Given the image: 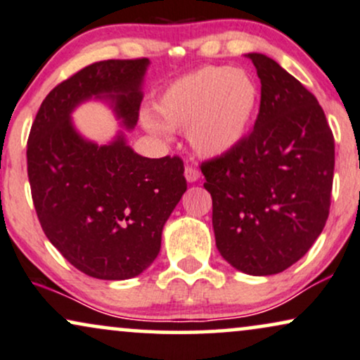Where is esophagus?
I'll list each match as a JSON object with an SVG mask.
<instances>
[{"label": "esophagus", "mask_w": 360, "mask_h": 360, "mask_svg": "<svg viewBox=\"0 0 360 360\" xmlns=\"http://www.w3.org/2000/svg\"><path fill=\"white\" fill-rule=\"evenodd\" d=\"M184 177H186V181H188V183H195V181L201 177V174H199V171L194 169V167H186Z\"/></svg>", "instance_id": "esophagus-1"}]
</instances>
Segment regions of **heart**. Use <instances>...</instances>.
Listing matches in <instances>:
<instances>
[{
  "label": "heart",
  "mask_w": 360,
  "mask_h": 360,
  "mask_svg": "<svg viewBox=\"0 0 360 360\" xmlns=\"http://www.w3.org/2000/svg\"><path fill=\"white\" fill-rule=\"evenodd\" d=\"M261 103L256 79L244 70L206 66L172 81L158 98L156 117L143 115L141 122L154 136L167 129L186 131L193 151L216 159L238 149L251 133Z\"/></svg>",
  "instance_id": "obj_1"
}]
</instances>
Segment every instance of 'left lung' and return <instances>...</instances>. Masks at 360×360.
Masks as SVG:
<instances>
[{"mask_svg": "<svg viewBox=\"0 0 360 360\" xmlns=\"http://www.w3.org/2000/svg\"><path fill=\"white\" fill-rule=\"evenodd\" d=\"M261 79L254 131L226 156L202 162L221 256L249 276L279 274L324 229L334 136L316 96L274 59L245 54Z\"/></svg>", "mask_w": 360, "mask_h": 360, "instance_id": "8db88e82", "label": "left lung"}]
</instances>
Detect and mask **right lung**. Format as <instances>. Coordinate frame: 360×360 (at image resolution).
Masks as SVG:
<instances>
[{
	"instance_id": "add662e5",
	"label": "right lung",
	"mask_w": 360,
	"mask_h": 360,
	"mask_svg": "<svg viewBox=\"0 0 360 360\" xmlns=\"http://www.w3.org/2000/svg\"><path fill=\"white\" fill-rule=\"evenodd\" d=\"M149 59H108L58 84L41 103L28 139L38 219L76 269L103 281L139 276L158 257L162 227L188 189L179 158H144L127 144ZM108 104L123 127L109 143L79 133L81 103Z\"/></svg>"
}]
</instances>
